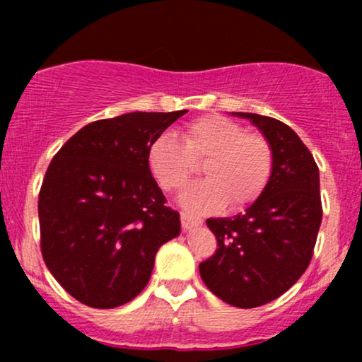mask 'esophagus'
<instances>
[{
    "mask_svg": "<svg viewBox=\"0 0 362 362\" xmlns=\"http://www.w3.org/2000/svg\"><path fill=\"white\" fill-rule=\"evenodd\" d=\"M180 223H182V230L189 231L192 230L195 226H201L202 221L199 218H194L192 214L189 213H180Z\"/></svg>",
    "mask_w": 362,
    "mask_h": 362,
    "instance_id": "obj_1",
    "label": "esophagus"
}]
</instances>
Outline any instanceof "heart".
Masks as SVG:
<instances>
[{"label": "heart", "instance_id": "1", "mask_svg": "<svg viewBox=\"0 0 362 362\" xmlns=\"http://www.w3.org/2000/svg\"><path fill=\"white\" fill-rule=\"evenodd\" d=\"M148 168L167 192L182 189L204 160L207 178L189 185L180 204L194 213H211L228 202L245 207L255 202L272 177L274 153L269 141L247 132L224 115H204L187 124L182 141L163 132L148 146Z\"/></svg>", "mask_w": 362, "mask_h": 362}]
</instances>
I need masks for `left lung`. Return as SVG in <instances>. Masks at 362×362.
<instances>
[{
    "label": "left lung",
    "mask_w": 362,
    "mask_h": 362,
    "mask_svg": "<svg viewBox=\"0 0 362 362\" xmlns=\"http://www.w3.org/2000/svg\"><path fill=\"white\" fill-rule=\"evenodd\" d=\"M248 119L271 144L272 177L260 197L233 218H211L218 250L199 264L202 281L219 300L257 308L284 294L308 267L322 223L320 173L310 149L281 120Z\"/></svg>",
    "instance_id": "1"
}]
</instances>
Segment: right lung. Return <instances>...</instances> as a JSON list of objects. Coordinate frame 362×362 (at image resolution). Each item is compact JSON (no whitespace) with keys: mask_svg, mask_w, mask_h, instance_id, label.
<instances>
[{"mask_svg":"<svg viewBox=\"0 0 362 362\" xmlns=\"http://www.w3.org/2000/svg\"><path fill=\"white\" fill-rule=\"evenodd\" d=\"M187 110L131 112L88 124L52 158L39 194L40 250L83 305L115 308L151 277L155 255L180 235V214L148 168V146Z\"/></svg>","mask_w":362,"mask_h":362,"instance_id":"add662e5","label":"right lung"}]
</instances>
